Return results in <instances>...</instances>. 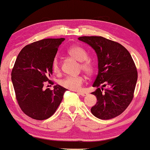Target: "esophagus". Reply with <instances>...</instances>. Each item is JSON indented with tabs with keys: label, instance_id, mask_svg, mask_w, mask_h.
Returning <instances> with one entry per match:
<instances>
[{
	"label": "esophagus",
	"instance_id": "34e87169",
	"mask_svg": "<svg viewBox=\"0 0 150 150\" xmlns=\"http://www.w3.org/2000/svg\"><path fill=\"white\" fill-rule=\"evenodd\" d=\"M79 94L81 96H86L88 95V93H87L86 92H79Z\"/></svg>",
	"mask_w": 150,
	"mask_h": 150
}]
</instances>
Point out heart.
<instances>
[{
    "label": "heart",
    "mask_w": 150,
    "mask_h": 150,
    "mask_svg": "<svg viewBox=\"0 0 150 150\" xmlns=\"http://www.w3.org/2000/svg\"><path fill=\"white\" fill-rule=\"evenodd\" d=\"M68 54L81 62L80 68L88 74H91L95 70L94 64L88 59V53L83 48L79 46H73L67 51ZM60 64L58 58H54L52 62V70L55 74L60 72ZM84 83V78L82 76H67L60 81V83L64 88L71 90H80Z\"/></svg>",
    "instance_id": "b5f03b06"
}]
</instances>
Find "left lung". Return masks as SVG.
Masks as SVG:
<instances>
[{
	"instance_id": "8db88e82",
	"label": "left lung",
	"mask_w": 150,
	"mask_h": 150,
	"mask_svg": "<svg viewBox=\"0 0 150 150\" xmlns=\"http://www.w3.org/2000/svg\"><path fill=\"white\" fill-rule=\"evenodd\" d=\"M79 40L89 44L98 58V74L92 85L97 90L92 92L97 102L91 112L101 120L117 117L134 98L138 71L132 55L122 44L103 37L83 36Z\"/></svg>"
}]
</instances>
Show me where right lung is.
I'll return each instance as SVG.
<instances>
[{"mask_svg":"<svg viewBox=\"0 0 150 150\" xmlns=\"http://www.w3.org/2000/svg\"><path fill=\"white\" fill-rule=\"evenodd\" d=\"M64 38L44 39L23 47L12 70L16 99L21 110L33 119L44 120L52 116L63 98L66 88L54 86L44 90L47 81L52 84V62Z\"/></svg>","mask_w":150,"mask_h":150,"instance_id":"right-lung-1","label":"right lung"}]
</instances>
